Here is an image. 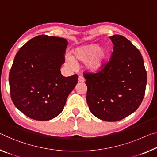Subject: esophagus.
<instances>
[{
	"label": "esophagus",
	"mask_w": 157,
	"mask_h": 157,
	"mask_svg": "<svg viewBox=\"0 0 157 157\" xmlns=\"http://www.w3.org/2000/svg\"><path fill=\"white\" fill-rule=\"evenodd\" d=\"M78 81L79 82H84V81H85V79L84 78V77H82V76H79V78H78Z\"/></svg>",
	"instance_id": "esophagus-1"
}]
</instances>
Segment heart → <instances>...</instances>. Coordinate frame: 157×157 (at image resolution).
Masks as SVG:
<instances>
[{
  "label": "heart",
  "mask_w": 157,
  "mask_h": 157,
  "mask_svg": "<svg viewBox=\"0 0 157 157\" xmlns=\"http://www.w3.org/2000/svg\"><path fill=\"white\" fill-rule=\"evenodd\" d=\"M110 48L108 44L99 45L98 43H89L78 46L73 49L71 58L66 59L69 67L75 66V63H85L86 69L92 73H98L105 68L110 60Z\"/></svg>",
  "instance_id": "heart-1"
}]
</instances>
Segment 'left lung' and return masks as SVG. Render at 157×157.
Instances as JSON below:
<instances>
[{"instance_id": "left-lung-1", "label": "left lung", "mask_w": 157, "mask_h": 157, "mask_svg": "<svg viewBox=\"0 0 157 157\" xmlns=\"http://www.w3.org/2000/svg\"><path fill=\"white\" fill-rule=\"evenodd\" d=\"M114 44L110 60L103 71L85 73L86 102L97 118L117 121L134 113L145 94L147 72L143 56L127 38L110 36Z\"/></svg>"}]
</instances>
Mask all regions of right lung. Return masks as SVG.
<instances>
[{
	"mask_svg": "<svg viewBox=\"0 0 157 157\" xmlns=\"http://www.w3.org/2000/svg\"><path fill=\"white\" fill-rule=\"evenodd\" d=\"M67 45L64 38L40 35L24 44L14 57L9 74L11 98L29 118L47 121L58 116L78 83L77 74L61 73Z\"/></svg>",
	"mask_w": 157,
	"mask_h": 157,
	"instance_id": "obj_1",
	"label": "right lung"
}]
</instances>
